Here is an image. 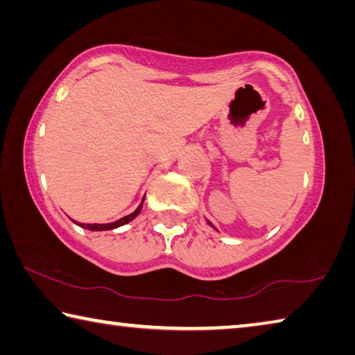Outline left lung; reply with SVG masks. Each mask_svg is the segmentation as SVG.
Returning a JSON list of instances; mask_svg holds the SVG:
<instances>
[{"mask_svg": "<svg viewBox=\"0 0 355 355\" xmlns=\"http://www.w3.org/2000/svg\"><path fill=\"white\" fill-rule=\"evenodd\" d=\"M206 222H208V225H209V227H212V228H214V230H216V231H217V228H216V227H214V225H212V223H211V222H209V220H206Z\"/></svg>", "mask_w": 355, "mask_h": 355, "instance_id": "obj_1", "label": "left lung"}]
</instances>
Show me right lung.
Returning <instances> with one entry per match:
<instances>
[{"instance_id": "obj_1", "label": "right lung", "mask_w": 355, "mask_h": 355, "mask_svg": "<svg viewBox=\"0 0 355 355\" xmlns=\"http://www.w3.org/2000/svg\"><path fill=\"white\" fill-rule=\"evenodd\" d=\"M143 203H144V198H143V202L139 203L138 208L132 212V214H128V216H125V217H122V218H119V220L112 222V223H77L76 220H74V223H76V225H79V227H82V228L89 230V231H108V230L119 228V227H122V225H125V223H128V222H132L133 218L139 214V212H141V208H143Z\"/></svg>"}]
</instances>
